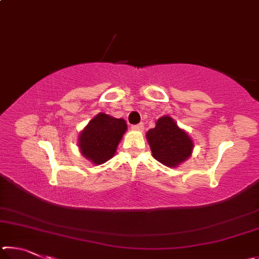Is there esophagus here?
<instances>
[{
  "instance_id": "34e87169",
  "label": "esophagus",
  "mask_w": 259,
  "mask_h": 259,
  "mask_svg": "<svg viewBox=\"0 0 259 259\" xmlns=\"http://www.w3.org/2000/svg\"><path fill=\"white\" fill-rule=\"evenodd\" d=\"M133 129L135 130H144V123H138L133 125Z\"/></svg>"
}]
</instances>
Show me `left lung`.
<instances>
[{
    "label": "left lung",
    "instance_id": "obj_1",
    "mask_svg": "<svg viewBox=\"0 0 259 259\" xmlns=\"http://www.w3.org/2000/svg\"><path fill=\"white\" fill-rule=\"evenodd\" d=\"M146 138L154 159L168 166L185 161L193 150L192 139L170 116L157 120L155 128L147 131Z\"/></svg>",
    "mask_w": 259,
    "mask_h": 259
}]
</instances>
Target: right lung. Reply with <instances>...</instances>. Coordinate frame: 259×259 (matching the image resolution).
Listing matches in <instances>:
<instances>
[{"label":"right lung","instance_id":"1","mask_svg":"<svg viewBox=\"0 0 259 259\" xmlns=\"http://www.w3.org/2000/svg\"><path fill=\"white\" fill-rule=\"evenodd\" d=\"M126 130L123 119H115L99 113L80 134L81 153L95 164H102L113 157Z\"/></svg>","mask_w":259,"mask_h":259}]
</instances>
